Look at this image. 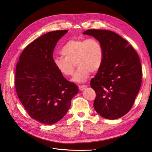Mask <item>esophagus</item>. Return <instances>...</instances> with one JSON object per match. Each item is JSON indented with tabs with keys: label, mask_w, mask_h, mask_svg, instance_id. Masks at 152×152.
Listing matches in <instances>:
<instances>
[{
	"label": "esophagus",
	"mask_w": 152,
	"mask_h": 152,
	"mask_svg": "<svg viewBox=\"0 0 152 152\" xmlns=\"http://www.w3.org/2000/svg\"><path fill=\"white\" fill-rule=\"evenodd\" d=\"M79 88L80 91H84L87 88V86H84V85H82V86H80L79 87Z\"/></svg>",
	"instance_id": "esophagus-1"
}]
</instances>
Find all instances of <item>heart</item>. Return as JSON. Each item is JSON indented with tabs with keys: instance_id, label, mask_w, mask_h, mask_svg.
Instances as JSON below:
<instances>
[{
	"instance_id": "b5f03b06",
	"label": "heart",
	"mask_w": 152,
	"mask_h": 152,
	"mask_svg": "<svg viewBox=\"0 0 152 152\" xmlns=\"http://www.w3.org/2000/svg\"><path fill=\"white\" fill-rule=\"evenodd\" d=\"M63 58H54L53 65L65 76L72 75L75 63L79 68L73 77L78 83L86 82L90 72L95 73L101 68L103 60V50L99 41L94 38L72 39L68 40L61 50Z\"/></svg>"
}]
</instances>
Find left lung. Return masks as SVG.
I'll list each match as a JSON object with an SVG mask.
<instances>
[{
    "instance_id": "left-lung-1",
    "label": "left lung",
    "mask_w": 152,
    "mask_h": 152,
    "mask_svg": "<svg viewBox=\"0 0 152 152\" xmlns=\"http://www.w3.org/2000/svg\"><path fill=\"white\" fill-rule=\"evenodd\" d=\"M102 45V65L90 85L96 92L94 108L101 116L113 120L131 109L141 84L142 71L138 55L129 42L107 30H87Z\"/></svg>"
}]
</instances>
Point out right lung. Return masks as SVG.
I'll list each match as a JSON object with an SVG mask.
<instances>
[{"label":"right lung","instance_id":"1","mask_svg":"<svg viewBox=\"0 0 152 152\" xmlns=\"http://www.w3.org/2000/svg\"><path fill=\"white\" fill-rule=\"evenodd\" d=\"M68 30L50 31L27 45L16 68L15 87L30 117L43 124L58 122L65 115L79 93L53 65V53Z\"/></svg>","mask_w":152,"mask_h":152}]
</instances>
